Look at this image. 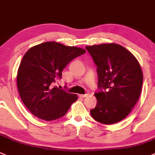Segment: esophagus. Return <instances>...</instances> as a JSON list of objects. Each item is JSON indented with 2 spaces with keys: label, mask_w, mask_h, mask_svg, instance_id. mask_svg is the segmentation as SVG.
Instances as JSON below:
<instances>
[{
  "label": "esophagus",
  "mask_w": 155,
  "mask_h": 155,
  "mask_svg": "<svg viewBox=\"0 0 155 155\" xmlns=\"http://www.w3.org/2000/svg\"><path fill=\"white\" fill-rule=\"evenodd\" d=\"M88 94H84V95H83V94H81V95H79V96L81 97V98H86V97L88 96Z\"/></svg>",
  "instance_id": "34e87169"
}]
</instances>
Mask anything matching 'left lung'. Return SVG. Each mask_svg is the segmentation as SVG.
Masks as SVG:
<instances>
[{
    "label": "left lung",
    "instance_id": "left-lung-1",
    "mask_svg": "<svg viewBox=\"0 0 155 155\" xmlns=\"http://www.w3.org/2000/svg\"><path fill=\"white\" fill-rule=\"evenodd\" d=\"M97 67V104L91 110L92 118L104 125L124 119L140 98L143 74L137 59L123 46L103 43L87 46ZM101 88L104 89L103 91Z\"/></svg>",
    "mask_w": 155,
    "mask_h": 155
}]
</instances>
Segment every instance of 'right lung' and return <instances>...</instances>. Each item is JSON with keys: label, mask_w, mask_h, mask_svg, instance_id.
<instances>
[{"label": "right lung", "mask_w": 155, "mask_h": 155, "mask_svg": "<svg viewBox=\"0 0 155 155\" xmlns=\"http://www.w3.org/2000/svg\"><path fill=\"white\" fill-rule=\"evenodd\" d=\"M85 49L47 42L30 48L24 55L17 73V86L24 104L33 116L45 121L64 116L78 100L76 94L52 87L70 61Z\"/></svg>", "instance_id": "right-lung-1"}]
</instances>
